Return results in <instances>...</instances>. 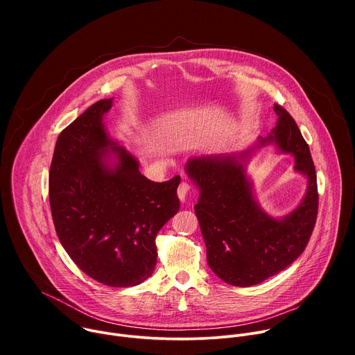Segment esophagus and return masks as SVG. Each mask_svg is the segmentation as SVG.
I'll list each match as a JSON object with an SVG mask.
<instances>
[{"label":"esophagus","instance_id":"34e87169","mask_svg":"<svg viewBox=\"0 0 355 355\" xmlns=\"http://www.w3.org/2000/svg\"><path fill=\"white\" fill-rule=\"evenodd\" d=\"M189 184L188 182H181L180 184V187H178V189H177V193H178V198L181 199V200H185L187 199V196H188V193H189Z\"/></svg>","mask_w":355,"mask_h":355}]
</instances>
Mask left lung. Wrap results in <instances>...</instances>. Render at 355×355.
<instances>
[{
  "label": "left lung",
  "instance_id": "left-lung-1",
  "mask_svg": "<svg viewBox=\"0 0 355 355\" xmlns=\"http://www.w3.org/2000/svg\"><path fill=\"white\" fill-rule=\"evenodd\" d=\"M277 125L240 153L193 156L185 164L199 189L195 214L209 268L226 284L257 285L291 266L305 250L318 216V184L309 146L292 116L274 105ZM274 144L291 154L307 178V192L289 214L274 218L258 204L246 166L257 149Z\"/></svg>",
  "mask_w": 355,
  "mask_h": 355
}]
</instances>
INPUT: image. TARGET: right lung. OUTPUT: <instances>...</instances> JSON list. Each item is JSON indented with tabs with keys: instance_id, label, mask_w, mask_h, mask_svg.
<instances>
[{
	"instance_id": "obj_1",
	"label": "right lung",
	"mask_w": 355,
	"mask_h": 355,
	"mask_svg": "<svg viewBox=\"0 0 355 355\" xmlns=\"http://www.w3.org/2000/svg\"><path fill=\"white\" fill-rule=\"evenodd\" d=\"M101 99L58 137L49 173V200L58 237L76 266L99 284L133 286L157 260L156 236L178 212L181 177L147 180L137 157L114 140Z\"/></svg>"
}]
</instances>
